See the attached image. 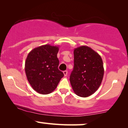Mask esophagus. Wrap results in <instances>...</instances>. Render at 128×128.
<instances>
[{
	"instance_id": "obj_1",
	"label": "esophagus",
	"mask_w": 128,
	"mask_h": 128,
	"mask_svg": "<svg viewBox=\"0 0 128 128\" xmlns=\"http://www.w3.org/2000/svg\"><path fill=\"white\" fill-rule=\"evenodd\" d=\"M63 73H64V76H67V74H68V72H67V70H65V71L63 72Z\"/></svg>"
}]
</instances>
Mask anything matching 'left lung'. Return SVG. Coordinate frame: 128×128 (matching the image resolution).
<instances>
[{"instance_id":"8db88e82","label":"left lung","mask_w":128,"mask_h":128,"mask_svg":"<svg viewBox=\"0 0 128 128\" xmlns=\"http://www.w3.org/2000/svg\"><path fill=\"white\" fill-rule=\"evenodd\" d=\"M74 68L70 81L74 93L86 98L94 93L102 83L104 68L102 58L90 47L74 49Z\"/></svg>"}]
</instances>
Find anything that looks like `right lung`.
I'll return each instance as SVG.
<instances>
[{"instance_id": "obj_1", "label": "right lung", "mask_w": 128, "mask_h": 128, "mask_svg": "<svg viewBox=\"0 0 128 128\" xmlns=\"http://www.w3.org/2000/svg\"><path fill=\"white\" fill-rule=\"evenodd\" d=\"M56 46L45 44L32 50L25 61V73L29 84L36 92L48 94L56 89L64 73L58 70Z\"/></svg>"}]
</instances>
